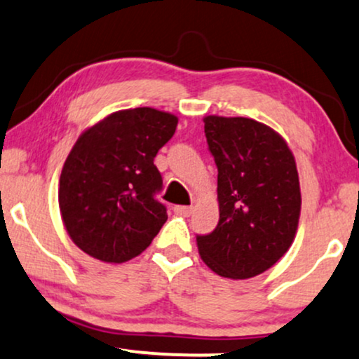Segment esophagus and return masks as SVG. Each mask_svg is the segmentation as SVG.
<instances>
[{"label":"esophagus","mask_w":359,"mask_h":359,"mask_svg":"<svg viewBox=\"0 0 359 359\" xmlns=\"http://www.w3.org/2000/svg\"><path fill=\"white\" fill-rule=\"evenodd\" d=\"M192 210H194V208L187 207V205H175L174 207V212L177 213V215H182V217H190Z\"/></svg>","instance_id":"34e87169"}]
</instances>
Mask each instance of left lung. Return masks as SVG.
Here are the masks:
<instances>
[{
	"mask_svg": "<svg viewBox=\"0 0 359 359\" xmlns=\"http://www.w3.org/2000/svg\"><path fill=\"white\" fill-rule=\"evenodd\" d=\"M205 137L217 170L220 219L197 235L198 253L226 278H252L287 253L300 219L297 164L287 142L247 117L208 116Z\"/></svg>",
	"mask_w": 359,
	"mask_h": 359,
	"instance_id": "obj_1",
	"label": "left lung"
}]
</instances>
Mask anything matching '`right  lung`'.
Returning a JSON list of instances; mask_svg holds the SVG:
<instances>
[{"label": "right lung", "instance_id": "1", "mask_svg": "<svg viewBox=\"0 0 359 359\" xmlns=\"http://www.w3.org/2000/svg\"><path fill=\"white\" fill-rule=\"evenodd\" d=\"M177 117L152 107L127 109L86 130L59 179V210L81 250L122 263L151 245L167 220L157 201L158 149L172 139Z\"/></svg>", "mask_w": 359, "mask_h": 359}]
</instances>
